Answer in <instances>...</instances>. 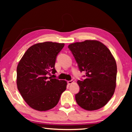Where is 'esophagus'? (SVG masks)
Masks as SVG:
<instances>
[{"mask_svg":"<svg viewBox=\"0 0 132 132\" xmlns=\"http://www.w3.org/2000/svg\"><path fill=\"white\" fill-rule=\"evenodd\" d=\"M73 82H74V81H73V80H70V81H68V84L69 85H70V84H72Z\"/></svg>","mask_w":132,"mask_h":132,"instance_id":"34e87169","label":"esophagus"}]
</instances>
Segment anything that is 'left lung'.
Wrapping results in <instances>:
<instances>
[{
	"label": "left lung",
	"instance_id": "left-lung-1",
	"mask_svg": "<svg viewBox=\"0 0 132 132\" xmlns=\"http://www.w3.org/2000/svg\"><path fill=\"white\" fill-rule=\"evenodd\" d=\"M84 80H78L80 91L75 95L77 104L94 111L108 103L115 92L117 66L108 48L101 42L86 40L68 46Z\"/></svg>",
	"mask_w": 132,
	"mask_h": 132
}]
</instances>
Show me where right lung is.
<instances>
[{"instance_id": "1", "label": "right lung", "mask_w": 132, "mask_h": 132, "mask_svg": "<svg viewBox=\"0 0 132 132\" xmlns=\"http://www.w3.org/2000/svg\"><path fill=\"white\" fill-rule=\"evenodd\" d=\"M64 46L52 42L36 44L27 50L18 64L17 88L26 103L35 110L53 108L66 90L65 80L48 77L51 72H56V56Z\"/></svg>"}]
</instances>
